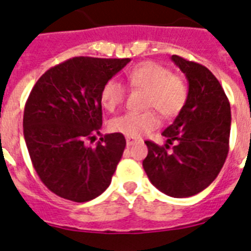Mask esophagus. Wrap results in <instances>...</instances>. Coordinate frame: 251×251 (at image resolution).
Listing matches in <instances>:
<instances>
[{
  "instance_id": "obj_1",
  "label": "esophagus",
  "mask_w": 251,
  "mask_h": 251,
  "mask_svg": "<svg viewBox=\"0 0 251 251\" xmlns=\"http://www.w3.org/2000/svg\"><path fill=\"white\" fill-rule=\"evenodd\" d=\"M126 141H127V146H133L136 145V143H138V142H141V139H136L133 138V137H127Z\"/></svg>"
}]
</instances>
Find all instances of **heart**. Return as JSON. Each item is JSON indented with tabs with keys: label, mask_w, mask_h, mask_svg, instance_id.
<instances>
[{
	"label": "heart",
	"mask_w": 251,
	"mask_h": 251,
	"mask_svg": "<svg viewBox=\"0 0 251 251\" xmlns=\"http://www.w3.org/2000/svg\"><path fill=\"white\" fill-rule=\"evenodd\" d=\"M127 83L132 89L146 92L145 106L156 109L165 118H174L185 108L188 86L183 77L172 74L167 66L156 61H145L129 69ZM126 98V86L117 79H109L100 90V101L109 112H114ZM159 118L153 110L124 113L109 122L113 132L129 137H141L158 127Z\"/></svg>",
	"instance_id": "obj_1"
}]
</instances>
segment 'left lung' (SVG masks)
Here are the masks:
<instances>
[{
    "instance_id": "1",
    "label": "left lung",
    "mask_w": 251,
    "mask_h": 251,
    "mask_svg": "<svg viewBox=\"0 0 251 251\" xmlns=\"http://www.w3.org/2000/svg\"><path fill=\"white\" fill-rule=\"evenodd\" d=\"M171 60L187 77V103L162 132L167 138L165 147L146 141L143 168L154 187L181 199L205 190L223 168L229 152L231 110L223 86L207 68L177 55Z\"/></svg>"
}]
</instances>
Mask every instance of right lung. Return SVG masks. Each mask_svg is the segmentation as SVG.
Listing matches in <instances>:
<instances>
[{
	"mask_svg": "<svg viewBox=\"0 0 251 251\" xmlns=\"http://www.w3.org/2000/svg\"><path fill=\"white\" fill-rule=\"evenodd\" d=\"M130 59L77 56L41 75L24 112V137L31 162L51 192L86 202L110 185L126 148L122 133L100 134V90Z\"/></svg>",
	"mask_w": 251,
	"mask_h": 251,
	"instance_id": "obj_1",
	"label": "right lung"
}]
</instances>
